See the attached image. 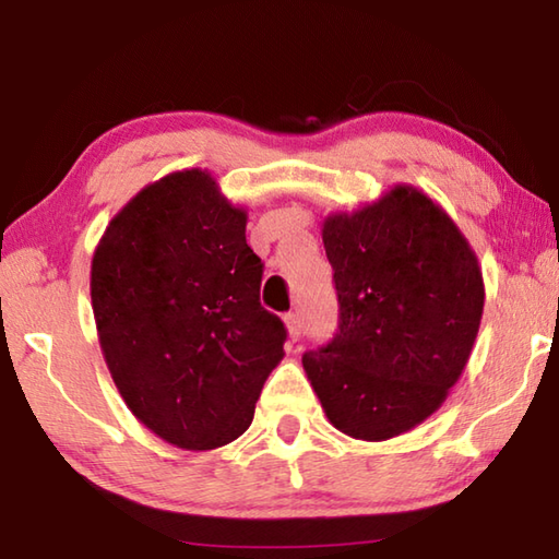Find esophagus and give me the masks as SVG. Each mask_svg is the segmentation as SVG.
Listing matches in <instances>:
<instances>
[{"label": "esophagus", "mask_w": 559, "mask_h": 559, "mask_svg": "<svg viewBox=\"0 0 559 559\" xmlns=\"http://www.w3.org/2000/svg\"><path fill=\"white\" fill-rule=\"evenodd\" d=\"M283 323H286V330H288V337L296 343V340L300 337V318L298 313H286L283 316Z\"/></svg>", "instance_id": "esophagus-1"}]
</instances>
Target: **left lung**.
Listing matches in <instances>:
<instances>
[{"instance_id":"obj_1","label":"left lung","mask_w":559,"mask_h":559,"mask_svg":"<svg viewBox=\"0 0 559 559\" xmlns=\"http://www.w3.org/2000/svg\"><path fill=\"white\" fill-rule=\"evenodd\" d=\"M340 330L302 355L337 431L386 441L419 427L466 370L486 286L476 251L441 204L412 185L323 219Z\"/></svg>"}]
</instances>
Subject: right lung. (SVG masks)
Masks as SVG:
<instances>
[{
	"label": "right lung",
	"instance_id": "obj_1",
	"mask_svg": "<svg viewBox=\"0 0 559 559\" xmlns=\"http://www.w3.org/2000/svg\"><path fill=\"white\" fill-rule=\"evenodd\" d=\"M246 222L212 173L177 169L140 189L93 251L91 306L112 382L177 449L239 439L286 355V328L261 308Z\"/></svg>",
	"mask_w": 559,
	"mask_h": 559
}]
</instances>
